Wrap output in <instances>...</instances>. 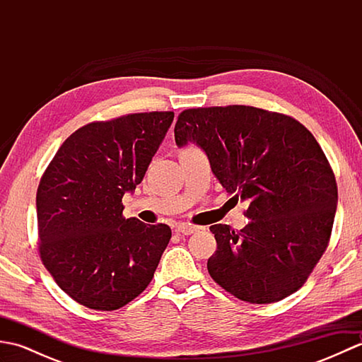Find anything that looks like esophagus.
<instances>
[{
  "label": "esophagus",
  "mask_w": 362,
  "mask_h": 362,
  "mask_svg": "<svg viewBox=\"0 0 362 362\" xmlns=\"http://www.w3.org/2000/svg\"><path fill=\"white\" fill-rule=\"evenodd\" d=\"M197 230H199V227L187 224V222H180V224L177 226V232H180L182 235H191V233L197 232Z\"/></svg>",
  "instance_id": "34e87169"
}]
</instances>
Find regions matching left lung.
Wrapping results in <instances>:
<instances>
[{
    "label": "left lung",
    "mask_w": 362,
    "mask_h": 362,
    "mask_svg": "<svg viewBox=\"0 0 362 362\" xmlns=\"http://www.w3.org/2000/svg\"><path fill=\"white\" fill-rule=\"evenodd\" d=\"M175 144L199 146L232 199L247 204L240 232L211 226V279L249 303H274L303 286L327 250L337 185L324 151L303 124L250 105L188 109Z\"/></svg>",
    "instance_id": "obj_1"
}]
</instances>
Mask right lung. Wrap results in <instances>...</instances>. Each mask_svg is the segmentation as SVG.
<instances>
[{
  "label": "right lung",
  "mask_w": 362,
  "mask_h": 362,
  "mask_svg": "<svg viewBox=\"0 0 362 362\" xmlns=\"http://www.w3.org/2000/svg\"><path fill=\"white\" fill-rule=\"evenodd\" d=\"M174 119L132 113L76 130L37 189L38 250L59 288L90 310L113 311L148 288L171 240L166 224L122 216Z\"/></svg>",
  "instance_id": "right-lung-1"
}]
</instances>
